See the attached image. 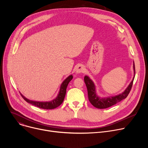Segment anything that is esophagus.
I'll use <instances>...</instances> for the list:
<instances>
[{"label":"esophagus","mask_w":148,"mask_h":148,"mask_svg":"<svg viewBox=\"0 0 148 148\" xmlns=\"http://www.w3.org/2000/svg\"><path fill=\"white\" fill-rule=\"evenodd\" d=\"M84 70V68L83 65H79L78 66V67L77 68V69H76V73L77 74H80L82 73H83Z\"/></svg>","instance_id":"1"}]
</instances>
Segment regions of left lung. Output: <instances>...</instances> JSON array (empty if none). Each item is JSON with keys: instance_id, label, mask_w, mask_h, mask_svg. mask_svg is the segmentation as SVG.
Here are the masks:
<instances>
[{"instance_id": "8db88e82", "label": "left lung", "mask_w": 148, "mask_h": 148, "mask_svg": "<svg viewBox=\"0 0 148 148\" xmlns=\"http://www.w3.org/2000/svg\"><path fill=\"white\" fill-rule=\"evenodd\" d=\"M133 70H134V76L132 81L130 82L128 87L125 90L122 92L121 94L114 96H110L107 97H101L97 94V90L95 84L88 75H85L84 77V83L88 89V98L90 103L95 107L103 109L110 107L116 103H118L123 99L127 98L131 90V87L133 86V83L135 77V66L134 62H133Z\"/></svg>"}]
</instances>
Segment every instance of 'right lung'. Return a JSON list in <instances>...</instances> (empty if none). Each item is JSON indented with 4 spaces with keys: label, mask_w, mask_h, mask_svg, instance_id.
<instances>
[{
    "label": "right lung",
    "mask_w": 148,
    "mask_h": 148,
    "mask_svg": "<svg viewBox=\"0 0 148 148\" xmlns=\"http://www.w3.org/2000/svg\"><path fill=\"white\" fill-rule=\"evenodd\" d=\"M73 75H70L68 77H66L60 85V89L57 97L53 100L50 101H32L27 99L24 95H23L21 93L20 94L22 96L23 98L28 103H30L39 108H43V109H54V108L59 107L62 103H63L66 95V88L68 86V84L69 83V82L73 79Z\"/></svg>",
    "instance_id": "add662e5"
}]
</instances>
